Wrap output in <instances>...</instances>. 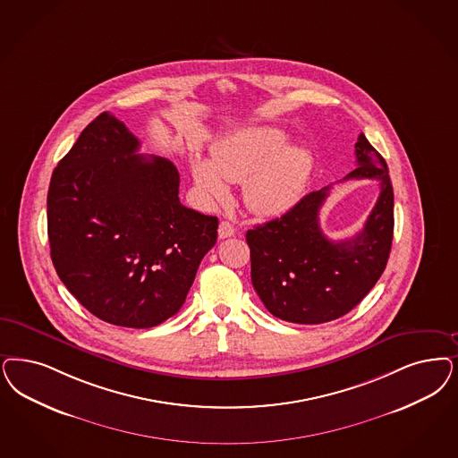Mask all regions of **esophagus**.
<instances>
[{
    "label": "esophagus",
    "instance_id": "esophagus-1",
    "mask_svg": "<svg viewBox=\"0 0 458 458\" xmlns=\"http://www.w3.org/2000/svg\"><path fill=\"white\" fill-rule=\"evenodd\" d=\"M235 226L228 221H221L220 226H218V237L220 238H230L235 235Z\"/></svg>",
    "mask_w": 458,
    "mask_h": 458
}]
</instances>
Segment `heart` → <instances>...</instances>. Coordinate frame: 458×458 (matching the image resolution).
<instances>
[{
	"mask_svg": "<svg viewBox=\"0 0 458 458\" xmlns=\"http://www.w3.org/2000/svg\"><path fill=\"white\" fill-rule=\"evenodd\" d=\"M284 131L253 126L218 143L211 160L194 157L191 171L196 188L209 201H220L226 181L243 182V203L257 215H276L300 198L311 167L310 150L287 145Z\"/></svg>",
	"mask_w": 458,
	"mask_h": 458,
	"instance_id": "obj_1",
	"label": "heart"
}]
</instances>
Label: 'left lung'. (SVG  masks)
<instances>
[{
    "label": "left lung",
    "mask_w": 458,
    "mask_h": 458,
    "mask_svg": "<svg viewBox=\"0 0 458 458\" xmlns=\"http://www.w3.org/2000/svg\"><path fill=\"white\" fill-rule=\"evenodd\" d=\"M357 169L348 179H377V203L353 238L333 242L319 228V208L332 186L301 198L281 218L247 232L252 284L268 313L318 325L347 315L382 276L394 233V192L386 160L360 133Z\"/></svg>",
    "instance_id": "obj_1"
}]
</instances>
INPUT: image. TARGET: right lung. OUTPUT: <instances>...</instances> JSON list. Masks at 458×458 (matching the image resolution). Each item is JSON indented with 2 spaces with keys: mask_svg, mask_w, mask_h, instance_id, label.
Here are the masks:
<instances>
[{
  "mask_svg": "<svg viewBox=\"0 0 458 458\" xmlns=\"http://www.w3.org/2000/svg\"><path fill=\"white\" fill-rule=\"evenodd\" d=\"M139 139L108 111L54 169L50 257L64 285L96 318L157 327L184 304L218 237V218L179 201L167 158L137 154Z\"/></svg>",
  "mask_w": 458,
  "mask_h": 458,
  "instance_id": "add662e5",
  "label": "right lung"
}]
</instances>
